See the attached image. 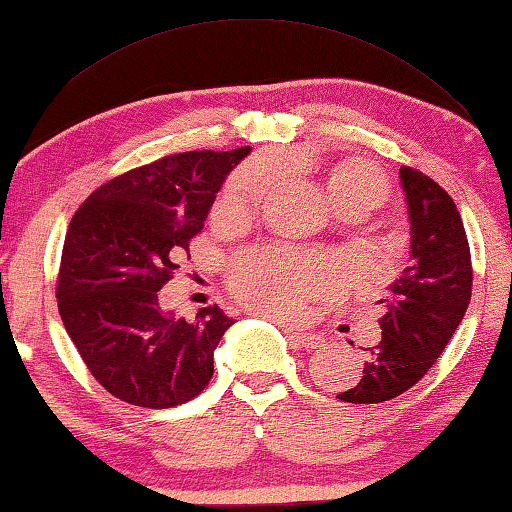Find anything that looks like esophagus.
<instances>
[{"label":"esophagus","instance_id":"esophagus-1","mask_svg":"<svg viewBox=\"0 0 512 512\" xmlns=\"http://www.w3.org/2000/svg\"><path fill=\"white\" fill-rule=\"evenodd\" d=\"M286 338L302 349H318L324 342L320 333L306 331V329H286Z\"/></svg>","mask_w":512,"mask_h":512}]
</instances>
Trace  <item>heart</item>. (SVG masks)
I'll return each instance as SVG.
<instances>
[{
	"instance_id": "1",
	"label": "heart",
	"mask_w": 512,
	"mask_h": 512,
	"mask_svg": "<svg viewBox=\"0 0 512 512\" xmlns=\"http://www.w3.org/2000/svg\"><path fill=\"white\" fill-rule=\"evenodd\" d=\"M266 174L257 167L235 172L219 194L215 212L224 219L248 217L266 190ZM329 199L333 208L362 206L374 210L387 199V181L374 165L349 159L331 172ZM338 282V271L329 259L304 257L286 250H257L239 259L232 271V286L253 309L275 315H293L309 297Z\"/></svg>"
}]
</instances>
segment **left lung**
Masks as SVG:
<instances>
[{"label":"left lung","mask_w":512,"mask_h":512,"mask_svg":"<svg viewBox=\"0 0 512 512\" xmlns=\"http://www.w3.org/2000/svg\"><path fill=\"white\" fill-rule=\"evenodd\" d=\"M410 262L387 286L376 347L362 349V376L340 401L367 405L401 396L421 380L466 315L472 295V264L466 228L457 206L439 183L412 167H401ZM353 345V342H351Z\"/></svg>","instance_id":"1"}]
</instances>
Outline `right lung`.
I'll use <instances>...</instances> for the list:
<instances>
[{
  "label": "right lung",
  "mask_w": 512,
  "mask_h": 512,
  "mask_svg": "<svg viewBox=\"0 0 512 512\" xmlns=\"http://www.w3.org/2000/svg\"><path fill=\"white\" fill-rule=\"evenodd\" d=\"M248 154L250 147L165 156L100 185L73 215L58 309L91 376L120 401L167 410L199 396L215 374V349L232 318L217 304L179 318L161 309L159 291Z\"/></svg>",
  "instance_id": "right-lung-1"
}]
</instances>
